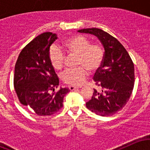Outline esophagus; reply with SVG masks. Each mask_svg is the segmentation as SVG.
<instances>
[{"mask_svg":"<svg viewBox=\"0 0 150 150\" xmlns=\"http://www.w3.org/2000/svg\"><path fill=\"white\" fill-rule=\"evenodd\" d=\"M69 89L70 91H73V90H75V89H79L78 87H74V86H69Z\"/></svg>","mask_w":150,"mask_h":150,"instance_id":"obj_1","label":"esophagus"}]
</instances>
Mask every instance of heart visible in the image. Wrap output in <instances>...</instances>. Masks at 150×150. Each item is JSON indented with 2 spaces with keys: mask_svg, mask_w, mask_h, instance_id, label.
Listing matches in <instances>:
<instances>
[{
  "mask_svg": "<svg viewBox=\"0 0 150 150\" xmlns=\"http://www.w3.org/2000/svg\"><path fill=\"white\" fill-rule=\"evenodd\" d=\"M63 48L68 53L78 56L77 65L80 67L68 69L62 74V80L73 86H80L85 82L90 73L101 68L104 59V49L100 44H91L87 37L75 35L63 42ZM49 59L54 69L61 70L64 65L65 53L56 45L49 48Z\"/></svg>",
  "mask_w": 150,
  "mask_h": 150,
  "instance_id": "b5f03b06",
  "label": "heart"
}]
</instances>
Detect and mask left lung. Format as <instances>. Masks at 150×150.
<instances>
[{"label": "left lung", "mask_w": 150, "mask_h": 150, "mask_svg": "<svg viewBox=\"0 0 150 150\" xmlns=\"http://www.w3.org/2000/svg\"><path fill=\"white\" fill-rule=\"evenodd\" d=\"M77 32L95 35L105 50L104 62L93 77L101 91L94 89L86 106L99 116L115 114L124 107L132 94L135 82L133 62L123 46L107 32L98 28Z\"/></svg>", "instance_id": "left-lung-1"}]
</instances>
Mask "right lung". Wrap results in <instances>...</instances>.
Masks as SVG:
<instances>
[{"label": "right lung", "mask_w": 150, "mask_h": 150, "mask_svg": "<svg viewBox=\"0 0 150 150\" xmlns=\"http://www.w3.org/2000/svg\"><path fill=\"white\" fill-rule=\"evenodd\" d=\"M56 39V34L51 32L37 36L24 47L15 63L14 87L19 101L39 116L58 112L70 92L68 88L55 92L59 80L49 61V51Z\"/></svg>", "instance_id": "right-lung-1"}]
</instances>
